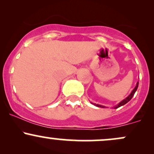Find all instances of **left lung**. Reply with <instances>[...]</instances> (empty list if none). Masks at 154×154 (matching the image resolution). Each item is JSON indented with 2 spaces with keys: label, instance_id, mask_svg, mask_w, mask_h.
I'll list each match as a JSON object with an SVG mask.
<instances>
[{
  "label": "left lung",
  "instance_id": "left-lung-1",
  "mask_svg": "<svg viewBox=\"0 0 154 154\" xmlns=\"http://www.w3.org/2000/svg\"><path fill=\"white\" fill-rule=\"evenodd\" d=\"M137 88H138V82H137V84H136V86L135 87V88H134V89L132 90V92H131V93H130V94L127 97V98H125V99H123L122 100L121 102H119V103H118L117 105H116L115 106H114L113 108H114V109H117V108H119V107H120V106H124V105H125V104H126L127 103H128V102L130 101V100L132 99V97L134 96V94H135V92H136V91H137ZM92 103V104H93V105L95 106L100 107V108H107L106 106H105L100 105V104H97V103Z\"/></svg>",
  "mask_w": 154,
  "mask_h": 154
}]
</instances>
